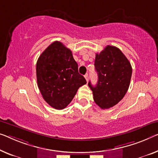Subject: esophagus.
<instances>
[{
    "mask_svg": "<svg viewBox=\"0 0 158 158\" xmlns=\"http://www.w3.org/2000/svg\"><path fill=\"white\" fill-rule=\"evenodd\" d=\"M84 77H85L86 81H89V75H88V74H86L85 75H84Z\"/></svg>",
    "mask_w": 158,
    "mask_h": 158,
    "instance_id": "1",
    "label": "esophagus"
}]
</instances>
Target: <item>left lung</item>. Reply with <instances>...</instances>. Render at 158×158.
<instances>
[{"label": "left lung", "mask_w": 158, "mask_h": 158, "mask_svg": "<svg viewBox=\"0 0 158 158\" xmlns=\"http://www.w3.org/2000/svg\"><path fill=\"white\" fill-rule=\"evenodd\" d=\"M95 69L98 74L96 86L89 81L94 100L103 109L116 105L124 97L130 85L132 67L126 56L114 46L108 45L96 54Z\"/></svg>", "instance_id": "obj_1"}]
</instances>
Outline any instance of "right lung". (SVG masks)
Instances as JSON below:
<instances>
[{
  "instance_id": "obj_1",
  "label": "right lung",
  "mask_w": 158,
  "mask_h": 158,
  "mask_svg": "<svg viewBox=\"0 0 158 158\" xmlns=\"http://www.w3.org/2000/svg\"><path fill=\"white\" fill-rule=\"evenodd\" d=\"M36 75L42 97L58 110L67 107L79 87L86 84L78 72L72 51L59 41L49 45L39 56Z\"/></svg>"
}]
</instances>
